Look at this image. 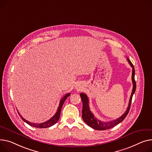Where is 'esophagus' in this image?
I'll return each instance as SVG.
<instances>
[{"instance_id":"34e87169","label":"esophagus","mask_w":152,"mask_h":152,"mask_svg":"<svg viewBox=\"0 0 152 152\" xmlns=\"http://www.w3.org/2000/svg\"><path fill=\"white\" fill-rule=\"evenodd\" d=\"M80 87H79V86H76V88H77V89H80Z\"/></svg>"}]
</instances>
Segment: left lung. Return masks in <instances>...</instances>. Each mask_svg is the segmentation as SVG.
<instances>
[{
    "label": "left lung",
    "mask_w": 152,
    "mask_h": 152,
    "mask_svg": "<svg viewBox=\"0 0 152 152\" xmlns=\"http://www.w3.org/2000/svg\"><path fill=\"white\" fill-rule=\"evenodd\" d=\"M127 60L131 66L133 68L132 70V82L133 84V90H132V93H131L129 101V104L128 106L127 107L126 110L125 111V113L121 116L118 118H117L115 120H114L113 121H110V122H102V121L99 120L97 119L93 113L91 112L90 110L89 107V101H88V98L87 97V95H86L84 93L80 94V98H81V100L83 102V110H82V117L83 120L85 122V123L90 126L91 128H92L96 130H105V129H108L110 128H112L114 127L115 126L119 124L120 122H122V121L125 119V118L126 117L127 114L129 113V110L130 109L131 104V100H132L133 95H134L135 91H136V81L134 79V75H135V70L134 66L133 64L131 63V62L129 60V59L127 57Z\"/></svg>",
    "instance_id": "1"
}]
</instances>
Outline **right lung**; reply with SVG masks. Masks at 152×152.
I'll return each mask as SVG.
<instances>
[{
    "instance_id": "add662e5",
    "label": "right lung",
    "mask_w": 152,
    "mask_h": 152,
    "mask_svg": "<svg viewBox=\"0 0 152 152\" xmlns=\"http://www.w3.org/2000/svg\"><path fill=\"white\" fill-rule=\"evenodd\" d=\"M70 95V93L69 94H66L62 99L60 101V103H59V106L58 107V109L57 110V112L56 113L54 114V115L50 118L49 120H47L46 122H43V123H41V124H35V123H31L28 122V121L26 120L25 118H24L21 115H20V114L19 113V112L18 111V113L20 116V117H21L22 118V120L23 121H24V122L26 123H27L28 125L32 126H34V127H35V128H48V127H50L51 126L53 125H54V124H56L58 120L60 118V112H61V109H62V106L65 102V101L66 100V99L67 98V97H68Z\"/></svg>"
}]
</instances>
